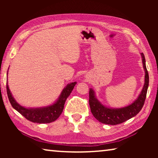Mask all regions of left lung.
Returning <instances> with one entry per match:
<instances>
[{"label": "left lung", "mask_w": 158, "mask_h": 158, "mask_svg": "<svg viewBox=\"0 0 158 158\" xmlns=\"http://www.w3.org/2000/svg\"><path fill=\"white\" fill-rule=\"evenodd\" d=\"M142 64L144 70V83L142 90L137 98L131 104L122 108H109L103 105L96 96L93 88L89 90V105L90 111L95 118L102 124L116 125L121 124L134 117L141 111L146 98L149 85V75L147 70L145 58L143 53H141Z\"/></svg>", "instance_id": "left-lung-1"}]
</instances>
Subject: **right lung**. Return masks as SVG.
<instances>
[{"label": "right lung", "mask_w": 158, "mask_h": 158, "mask_svg": "<svg viewBox=\"0 0 158 158\" xmlns=\"http://www.w3.org/2000/svg\"><path fill=\"white\" fill-rule=\"evenodd\" d=\"M76 83V82L68 83L62 90L57 100L52 104L39 108H27L19 104L10 93L8 82L6 83V90H7L8 97L10 104L14 109H16L30 122L38 123V124H47V123L55 122L60 116L64 109V105L66 99L70 96Z\"/></svg>", "instance_id": "add662e5"}]
</instances>
